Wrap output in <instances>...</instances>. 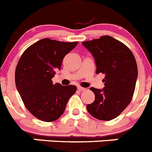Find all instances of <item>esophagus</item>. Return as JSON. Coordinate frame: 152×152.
<instances>
[{
	"label": "esophagus",
	"instance_id": "1",
	"mask_svg": "<svg viewBox=\"0 0 152 152\" xmlns=\"http://www.w3.org/2000/svg\"><path fill=\"white\" fill-rule=\"evenodd\" d=\"M77 90H78L79 91H84V90H86V88H83V87H77Z\"/></svg>",
	"mask_w": 152,
	"mask_h": 152
}]
</instances>
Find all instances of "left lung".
<instances>
[{
  "instance_id": "left-lung-1",
  "label": "left lung",
  "mask_w": 152,
  "mask_h": 152,
  "mask_svg": "<svg viewBox=\"0 0 152 152\" xmlns=\"http://www.w3.org/2000/svg\"><path fill=\"white\" fill-rule=\"evenodd\" d=\"M95 59L96 74H105L102 90L91 87L95 100L87 105L89 113L101 121L117 118L130 103L138 75L133 53L111 36L82 42Z\"/></svg>"
}]
</instances>
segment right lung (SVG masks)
Returning a JSON list of instances; mask_svg holds the SVG:
<instances>
[{"instance_id": "right-lung-1", "label": "right lung", "mask_w": 152, "mask_h": 152, "mask_svg": "<svg viewBox=\"0 0 152 152\" xmlns=\"http://www.w3.org/2000/svg\"><path fill=\"white\" fill-rule=\"evenodd\" d=\"M76 42L41 39L28 47L21 56L15 72L19 95L31 114L45 122L54 121L63 114L68 101L77 90L75 85L53 83L56 71Z\"/></svg>"}]
</instances>
